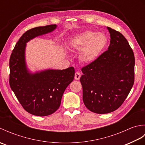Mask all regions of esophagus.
<instances>
[{"mask_svg": "<svg viewBox=\"0 0 145 145\" xmlns=\"http://www.w3.org/2000/svg\"><path fill=\"white\" fill-rule=\"evenodd\" d=\"M81 76V74L79 72H76L75 74V79L76 80H78L80 79V78Z\"/></svg>", "mask_w": 145, "mask_h": 145, "instance_id": "1", "label": "esophagus"}]
</instances>
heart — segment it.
I'll use <instances>...</instances> for the list:
<instances>
[{
  "label": "heart",
  "instance_id": "1",
  "mask_svg": "<svg viewBox=\"0 0 145 145\" xmlns=\"http://www.w3.org/2000/svg\"><path fill=\"white\" fill-rule=\"evenodd\" d=\"M108 44V38L103 32L87 30L75 35L70 43V47L81 51V60L91 63L103 53Z\"/></svg>",
  "mask_w": 145,
  "mask_h": 145
}]
</instances>
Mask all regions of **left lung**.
Returning <instances> with one entry per match:
<instances>
[{
	"label": "left lung",
	"instance_id": "8db88e82",
	"mask_svg": "<svg viewBox=\"0 0 145 145\" xmlns=\"http://www.w3.org/2000/svg\"><path fill=\"white\" fill-rule=\"evenodd\" d=\"M110 34L108 50L82 69L83 101L92 112L109 113L123 103L134 84L135 57L127 40L107 27Z\"/></svg>",
	"mask_w": 145,
	"mask_h": 145
}]
</instances>
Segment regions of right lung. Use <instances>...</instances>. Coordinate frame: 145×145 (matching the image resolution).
<instances>
[{"label": "right lung", "instance_id": "add662e5", "mask_svg": "<svg viewBox=\"0 0 145 145\" xmlns=\"http://www.w3.org/2000/svg\"><path fill=\"white\" fill-rule=\"evenodd\" d=\"M57 27V25H49L25 32L15 45L10 58V88L24 108L35 116H48L56 112L65 90L74 78L75 70L72 67L34 72L27 67V43L37 37L52 32Z\"/></svg>", "mask_w": 145, "mask_h": 145}]
</instances>
